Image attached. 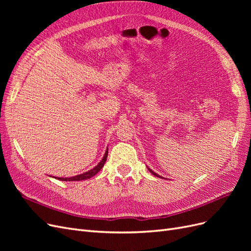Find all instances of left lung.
Listing matches in <instances>:
<instances>
[{
	"label": "left lung",
	"instance_id": "left-lung-1",
	"mask_svg": "<svg viewBox=\"0 0 251 251\" xmlns=\"http://www.w3.org/2000/svg\"><path fill=\"white\" fill-rule=\"evenodd\" d=\"M147 168H148V170H149V171H150V172H151V174H153V175H154V176H156V177H158V178H162V177L160 176V175H158V174H156L155 172H153V171H151V169L149 168V166H147ZM162 179H163V178H162Z\"/></svg>",
	"mask_w": 251,
	"mask_h": 251
}]
</instances>
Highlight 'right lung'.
I'll return each instance as SVG.
<instances>
[{
  "label": "right lung",
  "mask_w": 251,
  "mask_h": 251,
  "mask_svg": "<svg viewBox=\"0 0 251 251\" xmlns=\"http://www.w3.org/2000/svg\"><path fill=\"white\" fill-rule=\"evenodd\" d=\"M108 150L109 149L107 148V150H105V153H104L102 159L100 160V162L98 163L96 166H94L92 170H90V171L85 172V173H82V174H79V175H76V176H73V177H66V178H64V177H53V176H50V177L58 179L60 181H81V180H87V179L92 178L93 176H95V175L102 169V166L104 165L105 161H107Z\"/></svg>",
  "instance_id": "right-lung-1"
}]
</instances>
